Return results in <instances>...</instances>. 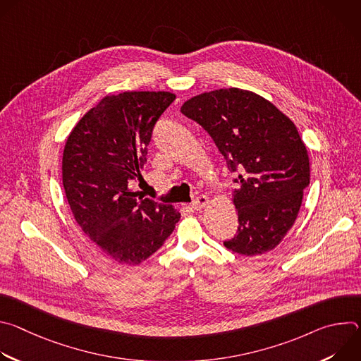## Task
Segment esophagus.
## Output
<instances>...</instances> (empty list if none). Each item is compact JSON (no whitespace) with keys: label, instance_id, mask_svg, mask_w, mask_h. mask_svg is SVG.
Listing matches in <instances>:
<instances>
[{"label":"esophagus","instance_id":"esophagus-1","mask_svg":"<svg viewBox=\"0 0 361 361\" xmlns=\"http://www.w3.org/2000/svg\"><path fill=\"white\" fill-rule=\"evenodd\" d=\"M209 205V198L205 197V195H200V197H197L195 200H194V202H192V209L194 210H197V212H200V210H202V209H205Z\"/></svg>","mask_w":361,"mask_h":361}]
</instances>
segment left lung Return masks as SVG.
Returning <instances> with one entry per match:
<instances>
[{"mask_svg": "<svg viewBox=\"0 0 361 361\" xmlns=\"http://www.w3.org/2000/svg\"><path fill=\"white\" fill-rule=\"evenodd\" d=\"M181 113L210 134L237 174L233 202L238 231L224 245L241 255L276 248L293 227L310 184L307 148L294 123L266 98L240 88L195 95Z\"/></svg>", "mask_w": 361, "mask_h": 361, "instance_id": "left-lung-1", "label": "left lung"}]
</instances>
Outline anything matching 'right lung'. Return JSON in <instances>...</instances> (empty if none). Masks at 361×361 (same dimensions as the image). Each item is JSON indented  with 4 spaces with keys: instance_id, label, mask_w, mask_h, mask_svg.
<instances>
[{
    "instance_id": "obj_1",
    "label": "right lung",
    "mask_w": 361,
    "mask_h": 361,
    "mask_svg": "<svg viewBox=\"0 0 361 361\" xmlns=\"http://www.w3.org/2000/svg\"><path fill=\"white\" fill-rule=\"evenodd\" d=\"M176 99L167 91L107 95L70 133L63 154V185L75 221L120 264L135 266L173 233L180 213L130 188L147 161L160 116Z\"/></svg>"
}]
</instances>
